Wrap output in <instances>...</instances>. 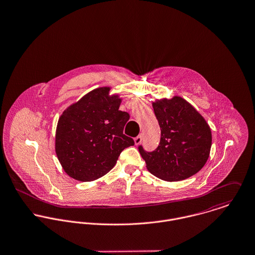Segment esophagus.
<instances>
[{"label": "esophagus", "instance_id": "esophagus-1", "mask_svg": "<svg viewBox=\"0 0 255 255\" xmlns=\"http://www.w3.org/2000/svg\"><path fill=\"white\" fill-rule=\"evenodd\" d=\"M134 141H135V144L136 145H138V144H140L141 141V135H139V136H137L135 139H134Z\"/></svg>", "mask_w": 255, "mask_h": 255}]
</instances>
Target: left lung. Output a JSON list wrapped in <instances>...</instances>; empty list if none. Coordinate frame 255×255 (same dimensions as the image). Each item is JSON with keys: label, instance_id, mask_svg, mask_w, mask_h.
I'll list each match as a JSON object with an SVG mask.
<instances>
[{"label": "left lung", "instance_id": "1", "mask_svg": "<svg viewBox=\"0 0 255 255\" xmlns=\"http://www.w3.org/2000/svg\"><path fill=\"white\" fill-rule=\"evenodd\" d=\"M152 108L161 137L159 145L151 152L139 146L147 170L168 182L197 174L206 163L212 143L211 130L203 116L179 96L156 100Z\"/></svg>", "mask_w": 255, "mask_h": 255}]
</instances>
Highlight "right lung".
<instances>
[{
    "instance_id": "1",
    "label": "right lung",
    "mask_w": 255,
    "mask_h": 255,
    "mask_svg": "<svg viewBox=\"0 0 255 255\" xmlns=\"http://www.w3.org/2000/svg\"><path fill=\"white\" fill-rule=\"evenodd\" d=\"M111 87L97 88L69 106L58 118L56 153L65 173L78 181L97 180L114 168L121 151L134 144L123 134L129 114Z\"/></svg>"
}]
</instances>
